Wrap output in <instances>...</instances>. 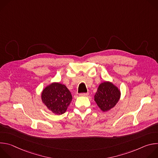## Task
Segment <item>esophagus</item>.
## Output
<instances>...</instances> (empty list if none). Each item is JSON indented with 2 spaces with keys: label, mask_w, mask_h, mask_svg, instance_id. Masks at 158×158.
<instances>
[{
  "label": "esophagus",
  "mask_w": 158,
  "mask_h": 158,
  "mask_svg": "<svg viewBox=\"0 0 158 158\" xmlns=\"http://www.w3.org/2000/svg\"><path fill=\"white\" fill-rule=\"evenodd\" d=\"M88 93H81L79 94L80 96H88Z\"/></svg>",
  "instance_id": "34e87169"
}]
</instances>
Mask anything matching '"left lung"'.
<instances>
[{
  "instance_id": "1",
  "label": "left lung",
  "mask_w": 158,
  "mask_h": 158,
  "mask_svg": "<svg viewBox=\"0 0 158 158\" xmlns=\"http://www.w3.org/2000/svg\"><path fill=\"white\" fill-rule=\"evenodd\" d=\"M120 97V90L112 82L105 81L99 84L94 101L101 110L106 112L116 105Z\"/></svg>"
}]
</instances>
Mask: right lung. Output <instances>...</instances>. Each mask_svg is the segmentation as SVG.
<instances>
[{
	"label": "right lung",
	"mask_w": 158,
	"mask_h": 158,
	"mask_svg": "<svg viewBox=\"0 0 158 158\" xmlns=\"http://www.w3.org/2000/svg\"><path fill=\"white\" fill-rule=\"evenodd\" d=\"M41 99L48 109L55 114L60 115L67 110L73 97L69 90L65 85L53 82L44 89Z\"/></svg>",
	"instance_id": "1"
}]
</instances>
